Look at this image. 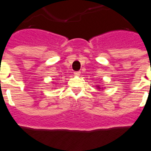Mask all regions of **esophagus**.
<instances>
[{
    "mask_svg": "<svg viewBox=\"0 0 151 151\" xmlns=\"http://www.w3.org/2000/svg\"><path fill=\"white\" fill-rule=\"evenodd\" d=\"M80 73H81V72H80V71H75V72H74V75L79 76L80 75Z\"/></svg>",
    "mask_w": 151,
    "mask_h": 151,
    "instance_id": "obj_1",
    "label": "esophagus"
}]
</instances>
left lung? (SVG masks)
<instances>
[{
    "instance_id": "left-lung-1",
    "label": "left lung",
    "mask_w": 151,
    "mask_h": 151,
    "mask_svg": "<svg viewBox=\"0 0 151 151\" xmlns=\"http://www.w3.org/2000/svg\"><path fill=\"white\" fill-rule=\"evenodd\" d=\"M98 88H99V87H98Z\"/></svg>"
}]
</instances>
